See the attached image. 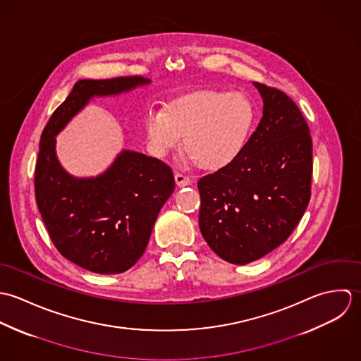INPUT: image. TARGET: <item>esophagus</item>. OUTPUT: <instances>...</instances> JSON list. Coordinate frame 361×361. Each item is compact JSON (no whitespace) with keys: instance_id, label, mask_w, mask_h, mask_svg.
Segmentation results:
<instances>
[{"instance_id":"34e87169","label":"esophagus","mask_w":361,"mask_h":361,"mask_svg":"<svg viewBox=\"0 0 361 361\" xmlns=\"http://www.w3.org/2000/svg\"><path fill=\"white\" fill-rule=\"evenodd\" d=\"M174 178H176V184L178 187H187V185H191V183H192L190 177H187V176H184L181 173H176Z\"/></svg>"}]
</instances>
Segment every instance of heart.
Wrapping results in <instances>:
<instances>
[{"label": "heart", "mask_w": 361, "mask_h": 361, "mask_svg": "<svg viewBox=\"0 0 361 361\" xmlns=\"http://www.w3.org/2000/svg\"><path fill=\"white\" fill-rule=\"evenodd\" d=\"M255 107L248 96L228 90H201L149 107L144 128L150 149L163 156L183 137L187 157L201 169L217 170L234 161L250 140Z\"/></svg>", "instance_id": "obj_1"}]
</instances>
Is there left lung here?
Segmentation results:
<instances>
[{
	"label": "left lung",
	"mask_w": 361,
	"mask_h": 361,
	"mask_svg": "<svg viewBox=\"0 0 361 361\" xmlns=\"http://www.w3.org/2000/svg\"><path fill=\"white\" fill-rule=\"evenodd\" d=\"M262 118L241 154L198 181L200 228L221 259L245 265L279 247L311 197L312 141L295 103L252 82Z\"/></svg>",
	"instance_id": "obj_1"
}]
</instances>
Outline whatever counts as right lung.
Listing matches in <instances>:
<instances>
[{
	"instance_id": "right-lung-1",
	"label": "right lung",
	"mask_w": 361,
	"mask_h": 361,
	"mask_svg": "<svg viewBox=\"0 0 361 361\" xmlns=\"http://www.w3.org/2000/svg\"><path fill=\"white\" fill-rule=\"evenodd\" d=\"M149 83L144 76L78 80L40 138L35 171L40 215L60 254L94 274H123L137 264L156 217L174 191V176L163 161L124 149L102 174L75 177L59 161L56 137L92 99Z\"/></svg>"
}]
</instances>
